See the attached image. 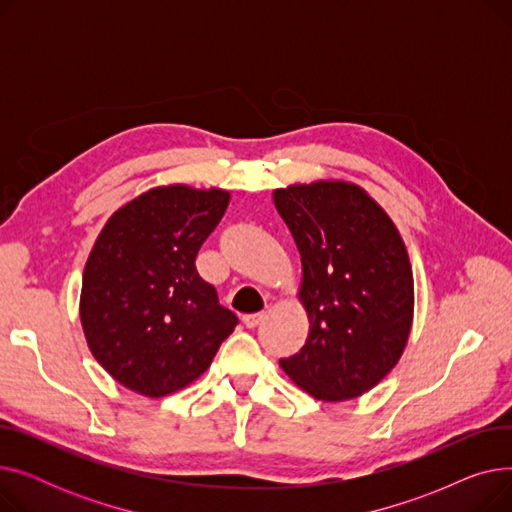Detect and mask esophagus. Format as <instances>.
<instances>
[{"label": "esophagus", "instance_id": "obj_1", "mask_svg": "<svg viewBox=\"0 0 512 512\" xmlns=\"http://www.w3.org/2000/svg\"><path fill=\"white\" fill-rule=\"evenodd\" d=\"M263 319H265V311H261V313H249V315L242 317V321H245V326H247V328H255V326H259Z\"/></svg>", "mask_w": 512, "mask_h": 512}]
</instances>
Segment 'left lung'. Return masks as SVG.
Here are the masks:
<instances>
[{"instance_id":"obj_1","label":"left lung","mask_w":512,"mask_h":512,"mask_svg":"<svg viewBox=\"0 0 512 512\" xmlns=\"http://www.w3.org/2000/svg\"><path fill=\"white\" fill-rule=\"evenodd\" d=\"M274 205L301 253L309 336L280 359L317 400L378 386L405 351L415 307L411 261L390 215L361 186L317 180L276 188Z\"/></svg>"}]
</instances>
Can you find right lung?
Instances as JSON below:
<instances>
[{"mask_svg": "<svg viewBox=\"0 0 512 512\" xmlns=\"http://www.w3.org/2000/svg\"><path fill=\"white\" fill-rule=\"evenodd\" d=\"M230 203L222 188L157 186L120 207L85 265L80 321L97 363L159 398L197 380L238 317L197 272V253Z\"/></svg>", "mask_w": 512, "mask_h": 512, "instance_id": "1", "label": "right lung"}]
</instances>
